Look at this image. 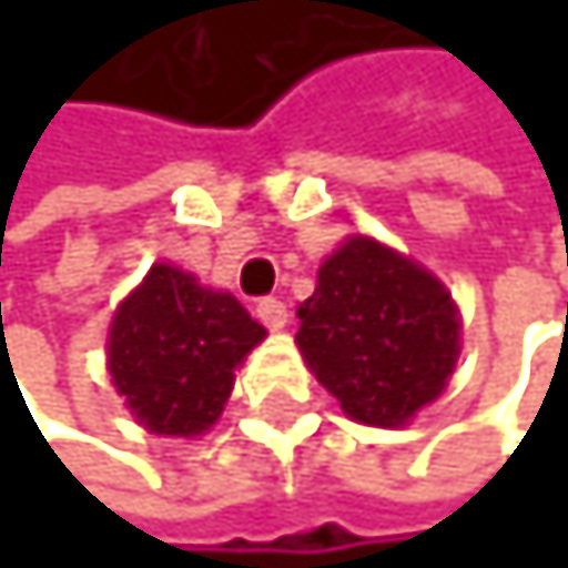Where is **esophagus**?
<instances>
[{"label": "esophagus", "instance_id": "obj_1", "mask_svg": "<svg viewBox=\"0 0 568 568\" xmlns=\"http://www.w3.org/2000/svg\"><path fill=\"white\" fill-rule=\"evenodd\" d=\"M255 316H260L270 331L287 327V305L281 298H260V302H255Z\"/></svg>", "mask_w": 568, "mask_h": 568}]
</instances>
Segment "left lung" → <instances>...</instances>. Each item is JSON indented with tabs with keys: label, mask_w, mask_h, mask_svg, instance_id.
Masks as SVG:
<instances>
[{
	"label": "left lung",
	"mask_w": 568,
	"mask_h": 568,
	"mask_svg": "<svg viewBox=\"0 0 568 568\" xmlns=\"http://www.w3.org/2000/svg\"><path fill=\"white\" fill-rule=\"evenodd\" d=\"M298 348L341 408L398 427L430 405L458 358V313L437 277L369 237L320 266L298 308Z\"/></svg>",
	"instance_id": "left-lung-1"
}]
</instances>
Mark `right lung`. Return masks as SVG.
Instances as JSON below:
<instances>
[{
    "label": "right lung",
    "mask_w": 568,
    "mask_h": 568,
    "mask_svg": "<svg viewBox=\"0 0 568 568\" xmlns=\"http://www.w3.org/2000/svg\"><path fill=\"white\" fill-rule=\"evenodd\" d=\"M263 334L234 295L160 263L113 316L110 373L138 423L191 437L216 423L234 366Z\"/></svg>",
    "instance_id": "obj_1"
}]
</instances>
